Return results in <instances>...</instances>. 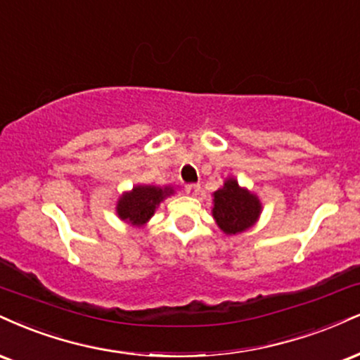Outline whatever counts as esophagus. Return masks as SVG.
Instances as JSON below:
<instances>
[{"label":"esophagus","mask_w":360,"mask_h":360,"mask_svg":"<svg viewBox=\"0 0 360 360\" xmlns=\"http://www.w3.org/2000/svg\"><path fill=\"white\" fill-rule=\"evenodd\" d=\"M184 189H186V193L189 194V196H198L199 189H201V188H199V184H186Z\"/></svg>","instance_id":"obj_1"}]
</instances>
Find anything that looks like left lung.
Listing matches in <instances>:
<instances>
[{"mask_svg": "<svg viewBox=\"0 0 360 360\" xmlns=\"http://www.w3.org/2000/svg\"><path fill=\"white\" fill-rule=\"evenodd\" d=\"M259 210L257 196L241 189L235 179H228L223 189L214 193L213 216L226 235H236L250 228L257 221Z\"/></svg>", "mask_w": 360, "mask_h": 360, "instance_id": "left-lung-1", "label": "left lung"}]
</instances>
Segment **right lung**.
Masks as SVG:
<instances>
[{
	"label": "right lung",
	"instance_id": "right-lung-1",
	"mask_svg": "<svg viewBox=\"0 0 360 360\" xmlns=\"http://www.w3.org/2000/svg\"><path fill=\"white\" fill-rule=\"evenodd\" d=\"M171 193V188L161 189L155 186H137L132 189V193H127L124 198H120L119 205H117V213L125 221L142 224L154 214L155 206Z\"/></svg>",
	"mask_w": 360,
	"mask_h": 360
}]
</instances>
